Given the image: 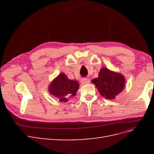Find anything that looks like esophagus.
I'll return each instance as SVG.
<instances>
[{"mask_svg":"<svg viewBox=\"0 0 154 154\" xmlns=\"http://www.w3.org/2000/svg\"><path fill=\"white\" fill-rule=\"evenodd\" d=\"M89 82H90L89 79H87V78H83L81 80V83L82 84H87V83H89Z\"/></svg>","mask_w":154,"mask_h":154,"instance_id":"esophagus-1","label":"esophagus"}]
</instances>
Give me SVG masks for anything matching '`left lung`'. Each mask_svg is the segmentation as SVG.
Returning a JSON list of instances; mask_svg holds the SVG:
<instances>
[{
  "mask_svg": "<svg viewBox=\"0 0 154 154\" xmlns=\"http://www.w3.org/2000/svg\"><path fill=\"white\" fill-rule=\"evenodd\" d=\"M92 83L95 85L102 96L113 100L124 89L125 78L122 74L103 67L101 69L98 77L93 79Z\"/></svg>",
  "mask_w": 154,
  "mask_h": 154,
  "instance_id": "obj_1",
  "label": "left lung"
}]
</instances>
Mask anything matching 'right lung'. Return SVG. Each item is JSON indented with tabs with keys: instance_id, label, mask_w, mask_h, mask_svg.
<instances>
[{
	"instance_id": "1",
	"label": "right lung",
	"mask_w": 154,
	"mask_h": 154,
	"mask_svg": "<svg viewBox=\"0 0 154 154\" xmlns=\"http://www.w3.org/2000/svg\"><path fill=\"white\" fill-rule=\"evenodd\" d=\"M79 87L77 81L69 80L66 74L61 73L50 83L49 92L58 98L59 101L67 102L68 97L76 95Z\"/></svg>"
}]
</instances>
